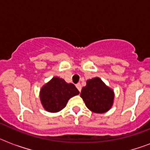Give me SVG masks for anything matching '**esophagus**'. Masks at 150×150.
<instances>
[{
	"mask_svg": "<svg viewBox=\"0 0 150 150\" xmlns=\"http://www.w3.org/2000/svg\"><path fill=\"white\" fill-rule=\"evenodd\" d=\"M76 88H77V89L79 90V91H81L82 86H81V84H80V83H77V84L76 85Z\"/></svg>",
	"mask_w": 150,
	"mask_h": 150,
	"instance_id": "1",
	"label": "esophagus"
}]
</instances>
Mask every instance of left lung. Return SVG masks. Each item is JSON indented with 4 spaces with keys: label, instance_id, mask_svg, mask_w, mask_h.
<instances>
[{
    "label": "left lung",
    "instance_id": "left-lung-1",
    "mask_svg": "<svg viewBox=\"0 0 150 150\" xmlns=\"http://www.w3.org/2000/svg\"><path fill=\"white\" fill-rule=\"evenodd\" d=\"M80 96L91 111L103 113L109 110L113 104L114 92L98 77L88 79L82 88Z\"/></svg>",
    "mask_w": 150,
    "mask_h": 150
}]
</instances>
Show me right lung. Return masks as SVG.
<instances>
[{"mask_svg":"<svg viewBox=\"0 0 150 150\" xmlns=\"http://www.w3.org/2000/svg\"><path fill=\"white\" fill-rule=\"evenodd\" d=\"M79 93L74 84L66 83L64 79L55 76L41 88L40 98L46 111L57 112L66 107L69 99Z\"/></svg>","mask_w":150,"mask_h":150,"instance_id":"obj_1","label":"right lung"}]
</instances>
